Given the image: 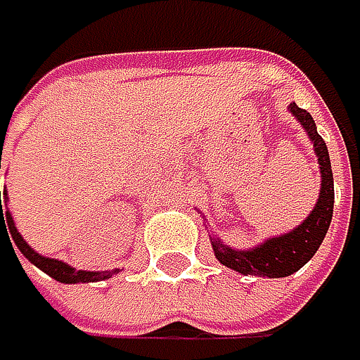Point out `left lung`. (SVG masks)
Returning <instances> with one entry per match:
<instances>
[{
	"label": "left lung",
	"instance_id": "1",
	"mask_svg": "<svg viewBox=\"0 0 360 360\" xmlns=\"http://www.w3.org/2000/svg\"><path fill=\"white\" fill-rule=\"evenodd\" d=\"M288 110L292 117L301 123L305 134L309 136L314 145V153L318 158L320 168V196L309 211V215L284 235L266 237L262 243L237 250L226 245L219 237L209 235L211 248L219 264L233 269L241 275H256V277H288L297 273L301 266H305L314 254L318 252L320 243L324 241V235L333 219V202H335V188H333V170H330V158L326 143L316 130V123L311 115L303 108H299L295 102H290ZM205 219V217H202Z\"/></svg>",
	"mask_w": 360,
	"mask_h": 360
}]
</instances>
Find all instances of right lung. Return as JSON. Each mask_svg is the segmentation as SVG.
<instances>
[{
    "label": "right lung",
    "instance_id": "obj_1",
    "mask_svg": "<svg viewBox=\"0 0 360 360\" xmlns=\"http://www.w3.org/2000/svg\"><path fill=\"white\" fill-rule=\"evenodd\" d=\"M0 168H1V153H0ZM8 202V192L4 190V194H0V233L1 228H6V233L10 230V239L14 241V245L20 250V254L27 258L32 264H36L40 271H44L46 275H51L53 279L61 281V284H89V281H104L108 277H112L115 273H119V269L112 271H85V269H74L68 262L59 260V258H49L38 254L27 241L20 237V233L16 230L14 217L10 211L4 209V205Z\"/></svg>",
    "mask_w": 360,
    "mask_h": 360
}]
</instances>
